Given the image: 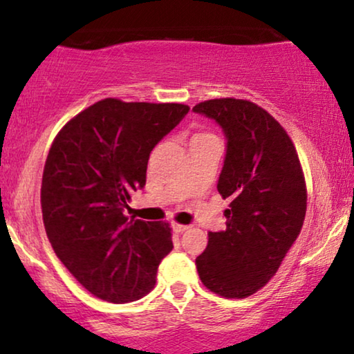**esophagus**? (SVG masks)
<instances>
[{
  "label": "esophagus",
  "instance_id": "34e87169",
  "mask_svg": "<svg viewBox=\"0 0 354 354\" xmlns=\"http://www.w3.org/2000/svg\"><path fill=\"white\" fill-rule=\"evenodd\" d=\"M189 229V225H183V223H173V230L176 232V234H183V232H186Z\"/></svg>",
  "mask_w": 354,
  "mask_h": 354
}]
</instances>
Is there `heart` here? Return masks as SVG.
Segmentation results:
<instances>
[{
    "mask_svg": "<svg viewBox=\"0 0 354 354\" xmlns=\"http://www.w3.org/2000/svg\"><path fill=\"white\" fill-rule=\"evenodd\" d=\"M204 137H210V133H196L194 138H204Z\"/></svg>",
    "mask_w": 354,
    "mask_h": 354,
    "instance_id": "b5f03b06",
    "label": "heart"
}]
</instances>
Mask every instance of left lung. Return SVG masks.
Wrapping results in <instances>:
<instances>
[{
	"label": "left lung",
	"mask_w": 354,
	"mask_h": 354,
	"mask_svg": "<svg viewBox=\"0 0 354 354\" xmlns=\"http://www.w3.org/2000/svg\"><path fill=\"white\" fill-rule=\"evenodd\" d=\"M192 111L222 127L227 151L217 191L232 199L227 229L209 232L196 268L212 292L248 297L276 274L301 234L307 191L297 151L281 124L250 101L222 97Z\"/></svg>",
	"instance_id": "1"
}]
</instances>
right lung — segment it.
<instances>
[{
  "mask_svg": "<svg viewBox=\"0 0 354 354\" xmlns=\"http://www.w3.org/2000/svg\"><path fill=\"white\" fill-rule=\"evenodd\" d=\"M189 107L176 102L97 101L58 132L44 167L40 204L48 241L66 270L102 301L149 294L173 250L167 222L129 221L147 181L151 150Z\"/></svg>",
  "mask_w": 354,
  "mask_h": 354,
  "instance_id": "right-lung-1",
  "label": "right lung"
}]
</instances>
